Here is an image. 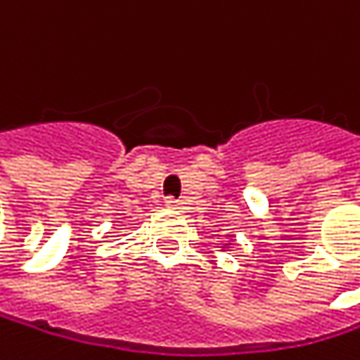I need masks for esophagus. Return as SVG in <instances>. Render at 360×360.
Here are the masks:
<instances>
[{"mask_svg": "<svg viewBox=\"0 0 360 360\" xmlns=\"http://www.w3.org/2000/svg\"><path fill=\"white\" fill-rule=\"evenodd\" d=\"M166 207L179 211V209H184V202H181V200H174V198H166Z\"/></svg>", "mask_w": 360, "mask_h": 360, "instance_id": "1", "label": "esophagus"}]
</instances>
